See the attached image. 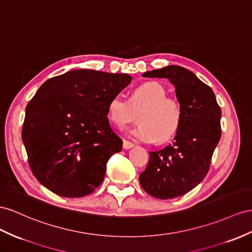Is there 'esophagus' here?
<instances>
[{
    "instance_id": "obj_1",
    "label": "esophagus",
    "mask_w": 252,
    "mask_h": 252,
    "mask_svg": "<svg viewBox=\"0 0 252 252\" xmlns=\"http://www.w3.org/2000/svg\"><path fill=\"white\" fill-rule=\"evenodd\" d=\"M134 147V144L131 143V141H128L126 139L124 140V148L125 149H130V148H133Z\"/></svg>"
}]
</instances>
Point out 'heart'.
Instances as JSON below:
<instances>
[{"instance_id": "obj_1", "label": "heart", "mask_w": 252, "mask_h": 252, "mask_svg": "<svg viewBox=\"0 0 252 252\" xmlns=\"http://www.w3.org/2000/svg\"><path fill=\"white\" fill-rule=\"evenodd\" d=\"M139 113V125L132 130L134 138L145 143H158L171 139L183 120L181 103L167 96L166 89L157 82H146L132 92L130 101L121 94L112 96L107 105L108 119L122 128L134 118L133 111Z\"/></svg>"}]
</instances>
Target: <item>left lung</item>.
I'll list each match as a JSON object with an SVG mask.
<instances>
[{"mask_svg":"<svg viewBox=\"0 0 252 252\" xmlns=\"http://www.w3.org/2000/svg\"><path fill=\"white\" fill-rule=\"evenodd\" d=\"M143 76L169 80L182 105L183 120L171 145L149 152L139 183L152 197L177 198L191 190L208 173L221 136V111L211 87L183 67L167 66Z\"/></svg>","mask_w":252,"mask_h":252,"instance_id":"1","label":"left lung"}]
</instances>
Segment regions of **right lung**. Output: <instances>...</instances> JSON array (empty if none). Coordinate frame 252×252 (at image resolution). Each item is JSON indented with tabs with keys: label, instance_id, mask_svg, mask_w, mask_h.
<instances>
[{
	"label": "right lung",
	"instance_id": "1",
	"mask_svg": "<svg viewBox=\"0 0 252 252\" xmlns=\"http://www.w3.org/2000/svg\"><path fill=\"white\" fill-rule=\"evenodd\" d=\"M131 80L125 73L77 69L37 90L25 108L22 141L30 168L44 188L80 198L102 183L109 158L122 149L107 105Z\"/></svg>",
	"mask_w": 252,
	"mask_h": 252
}]
</instances>
